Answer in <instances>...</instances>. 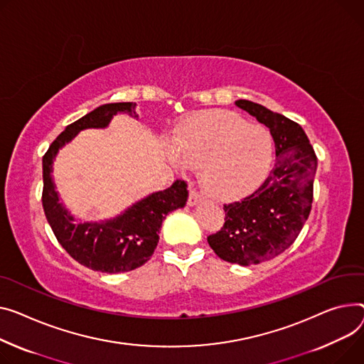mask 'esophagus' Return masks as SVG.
Here are the masks:
<instances>
[{
	"label": "esophagus",
	"mask_w": 364,
	"mask_h": 364,
	"mask_svg": "<svg viewBox=\"0 0 364 364\" xmlns=\"http://www.w3.org/2000/svg\"><path fill=\"white\" fill-rule=\"evenodd\" d=\"M200 200H202V196H200V193L196 190V188H190V195H188V205L190 206H196V205H199L200 203Z\"/></svg>",
	"instance_id": "34e87169"
}]
</instances>
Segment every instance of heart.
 Segmentation results:
<instances>
[{
	"label": "heart",
	"mask_w": 364,
	"mask_h": 364,
	"mask_svg": "<svg viewBox=\"0 0 364 364\" xmlns=\"http://www.w3.org/2000/svg\"><path fill=\"white\" fill-rule=\"evenodd\" d=\"M178 164L200 166L206 190L234 199L256 188L269 171L274 141L268 129L234 114L206 111L187 119L174 141Z\"/></svg>",
	"instance_id": "1"
}]
</instances>
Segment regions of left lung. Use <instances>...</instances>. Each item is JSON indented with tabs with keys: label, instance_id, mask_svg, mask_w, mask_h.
<instances>
[{
	"label": "left lung",
	"instance_id": "obj_1",
	"mask_svg": "<svg viewBox=\"0 0 364 364\" xmlns=\"http://www.w3.org/2000/svg\"><path fill=\"white\" fill-rule=\"evenodd\" d=\"M235 105L269 129L277 158L256 191L224 205V227L208 243L223 260L250 266L281 255L299 237L311 210L318 158L294 121L252 101Z\"/></svg>",
	"mask_w": 364,
	"mask_h": 364
}]
</instances>
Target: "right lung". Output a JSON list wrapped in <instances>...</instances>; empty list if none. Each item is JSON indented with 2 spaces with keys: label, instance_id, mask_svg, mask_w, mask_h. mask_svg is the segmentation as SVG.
<instances>
[{
  "label": "right lung",
  "instance_id": "add662e5",
  "mask_svg": "<svg viewBox=\"0 0 364 364\" xmlns=\"http://www.w3.org/2000/svg\"><path fill=\"white\" fill-rule=\"evenodd\" d=\"M117 112L137 118L136 104L101 105L75 123L51 143L42 158V206L58 243L80 264L105 274L129 272L146 263L154 255L165 216L184 208L188 191L183 180L136 202L121 215L101 223H80L63 206L53 181V162L58 149L85 129H105Z\"/></svg>",
  "mask_w": 364,
  "mask_h": 364
}]
</instances>
